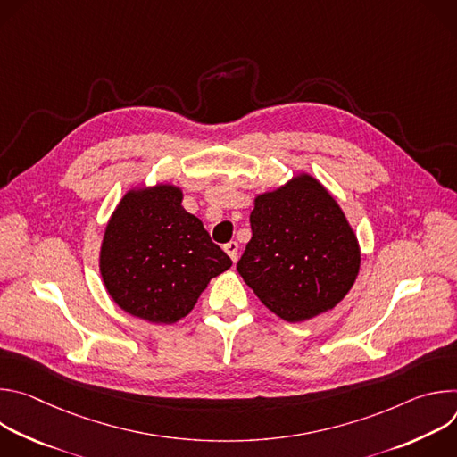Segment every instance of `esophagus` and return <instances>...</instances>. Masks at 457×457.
<instances>
[{
	"label": "esophagus",
	"instance_id": "esophagus-1",
	"mask_svg": "<svg viewBox=\"0 0 457 457\" xmlns=\"http://www.w3.org/2000/svg\"><path fill=\"white\" fill-rule=\"evenodd\" d=\"M224 251L229 254V258L233 260V262H237V258H238V242H228L226 245H224Z\"/></svg>",
	"mask_w": 457,
	"mask_h": 457
}]
</instances>
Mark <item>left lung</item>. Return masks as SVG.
<instances>
[{"label": "left lung", "mask_w": 457, "mask_h": 457, "mask_svg": "<svg viewBox=\"0 0 457 457\" xmlns=\"http://www.w3.org/2000/svg\"><path fill=\"white\" fill-rule=\"evenodd\" d=\"M253 206V237L237 264L244 282L289 323L335 309L356 282L361 251L331 191L298 171Z\"/></svg>", "instance_id": "1"}]
</instances>
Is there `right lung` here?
<instances>
[{"label": "right lung", "instance_id": "obj_1", "mask_svg": "<svg viewBox=\"0 0 457 457\" xmlns=\"http://www.w3.org/2000/svg\"><path fill=\"white\" fill-rule=\"evenodd\" d=\"M170 182L129 187L103 235L99 273L112 300L132 316L171 325L197 303L210 280L231 268L201 219Z\"/></svg>", "mask_w": 457, "mask_h": 457}]
</instances>
